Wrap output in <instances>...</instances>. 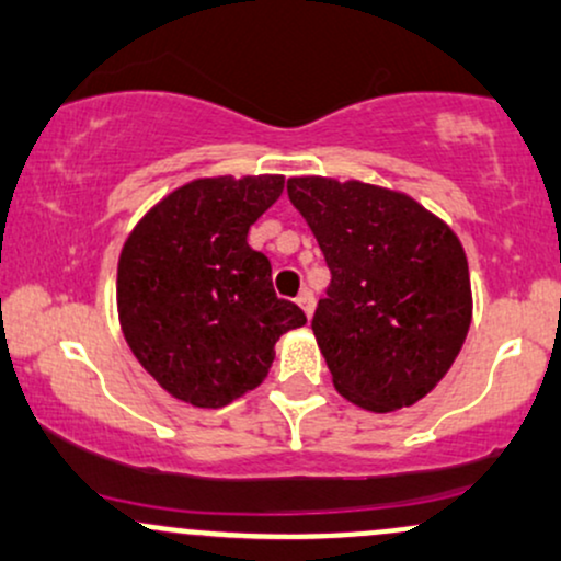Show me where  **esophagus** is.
Wrapping results in <instances>:
<instances>
[{"label": "esophagus", "instance_id": "esophagus-1", "mask_svg": "<svg viewBox=\"0 0 561 561\" xmlns=\"http://www.w3.org/2000/svg\"><path fill=\"white\" fill-rule=\"evenodd\" d=\"M298 306L302 308V313H306L308 319L313 317V308H317V300H313V295L308 293V289H302V293L298 295Z\"/></svg>", "mask_w": 561, "mask_h": 561}]
</instances>
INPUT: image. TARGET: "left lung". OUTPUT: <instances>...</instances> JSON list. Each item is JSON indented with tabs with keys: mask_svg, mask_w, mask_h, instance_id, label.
Here are the masks:
<instances>
[{
	"mask_svg": "<svg viewBox=\"0 0 561 561\" xmlns=\"http://www.w3.org/2000/svg\"><path fill=\"white\" fill-rule=\"evenodd\" d=\"M332 285L311 330L340 396L388 414L448 375L472 324V282L456 231L405 192L287 179Z\"/></svg>",
	"mask_w": 561,
	"mask_h": 561,
	"instance_id": "1",
	"label": "left lung"
}]
</instances>
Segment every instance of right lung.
I'll use <instances>...</instances> for the list:
<instances>
[{
  "mask_svg": "<svg viewBox=\"0 0 561 561\" xmlns=\"http://www.w3.org/2000/svg\"><path fill=\"white\" fill-rule=\"evenodd\" d=\"M285 190L282 173L199 176L128 231L115 302L128 347L176 401L221 409L255 390L282 334L306 324L276 298L272 263L248 231Z\"/></svg>",
  "mask_w": 561,
  "mask_h": 561,
  "instance_id": "add662e5",
  "label": "right lung"
}]
</instances>
